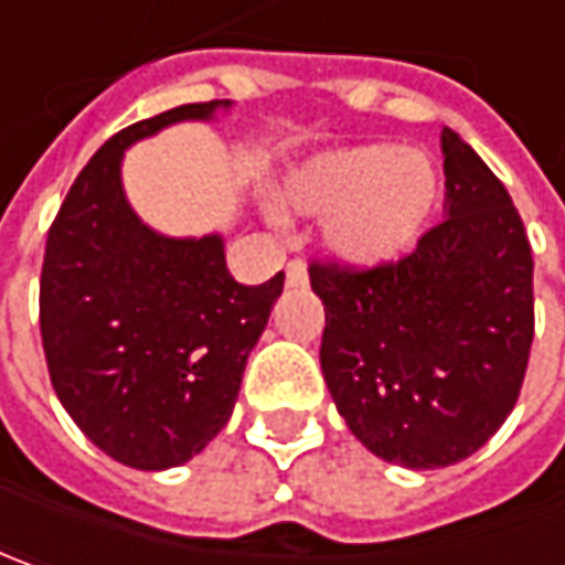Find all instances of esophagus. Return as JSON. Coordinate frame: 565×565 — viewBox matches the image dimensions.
Listing matches in <instances>:
<instances>
[{
    "label": "esophagus",
    "instance_id": "obj_1",
    "mask_svg": "<svg viewBox=\"0 0 565 565\" xmlns=\"http://www.w3.org/2000/svg\"><path fill=\"white\" fill-rule=\"evenodd\" d=\"M308 282V267H305V260H289V267H286V286L289 289H298V286H305Z\"/></svg>",
    "mask_w": 565,
    "mask_h": 565
}]
</instances>
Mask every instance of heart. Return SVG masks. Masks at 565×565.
<instances>
[{"label":"heart","mask_w":565,"mask_h":565,"mask_svg":"<svg viewBox=\"0 0 565 565\" xmlns=\"http://www.w3.org/2000/svg\"><path fill=\"white\" fill-rule=\"evenodd\" d=\"M440 198L444 179L427 153L367 143L295 166L276 191V206L323 220V248L342 267L377 270L418 245Z\"/></svg>","instance_id":"b5f03b06"}]
</instances>
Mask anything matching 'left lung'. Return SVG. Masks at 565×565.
I'll list each match as a JSON object with an SVG mask.
<instances>
[{"instance_id": "obj_1", "label": "left lung", "mask_w": 565, "mask_h": 565, "mask_svg": "<svg viewBox=\"0 0 565 565\" xmlns=\"http://www.w3.org/2000/svg\"><path fill=\"white\" fill-rule=\"evenodd\" d=\"M444 223L377 270L311 264L320 367L374 456L424 471L468 459L519 399L534 337L532 245L510 191L452 128Z\"/></svg>"}]
</instances>
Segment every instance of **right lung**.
Segmentation results:
<instances>
[{
	"mask_svg": "<svg viewBox=\"0 0 565 565\" xmlns=\"http://www.w3.org/2000/svg\"><path fill=\"white\" fill-rule=\"evenodd\" d=\"M228 106L188 103L109 138L46 238L40 333L55 396L90 444L128 468L182 466L226 427L250 349L282 295V273L264 286L235 282L223 235H163L121 188L131 143Z\"/></svg>",
	"mask_w": 565,
	"mask_h": 565,
	"instance_id": "1",
	"label": "right lung"
}]
</instances>
